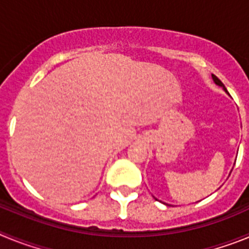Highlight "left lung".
Segmentation results:
<instances>
[{
	"label": "left lung",
	"instance_id": "obj_1",
	"mask_svg": "<svg viewBox=\"0 0 249 249\" xmlns=\"http://www.w3.org/2000/svg\"><path fill=\"white\" fill-rule=\"evenodd\" d=\"M212 78H213V81H214V83H215V85H217V86H219V87H222V89H224V92H226V93H227V94H230V93H228V91H227V89H226V87H224V85H223V83H222L221 81H219L218 78H217V77L214 76V74H212ZM156 199H157V198H156Z\"/></svg>",
	"mask_w": 249,
	"mask_h": 249
}]
</instances>
